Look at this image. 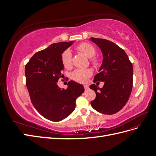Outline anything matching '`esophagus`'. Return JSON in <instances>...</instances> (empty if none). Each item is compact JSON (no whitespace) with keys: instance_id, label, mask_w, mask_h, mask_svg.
<instances>
[{"instance_id":"obj_1","label":"esophagus","mask_w":156,"mask_h":156,"mask_svg":"<svg viewBox=\"0 0 156 156\" xmlns=\"http://www.w3.org/2000/svg\"><path fill=\"white\" fill-rule=\"evenodd\" d=\"M84 90H85V91H87L89 89V87H88V85H87V84H84Z\"/></svg>"}]
</instances>
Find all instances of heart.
I'll return each instance as SVG.
<instances>
[{
	"mask_svg": "<svg viewBox=\"0 0 156 156\" xmlns=\"http://www.w3.org/2000/svg\"><path fill=\"white\" fill-rule=\"evenodd\" d=\"M77 49L82 53L85 55L87 57L90 58V62L93 65L96 66L99 65L98 59L96 57H93L96 53V50L92 44L82 43L77 47ZM72 55L69 51L67 50L64 52L62 55V62L64 67L69 68L70 66L72 64ZM92 74V71L90 68H79L74 70L71 74V76L75 81L79 83H85Z\"/></svg>",
	"mask_w": 156,
	"mask_h": 156,
	"instance_id": "heart-1",
	"label": "heart"
}]
</instances>
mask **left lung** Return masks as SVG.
Returning <instances> with one entry per match:
<instances>
[{"instance_id": "obj_1", "label": "left lung", "mask_w": 156, "mask_h": 156, "mask_svg": "<svg viewBox=\"0 0 156 156\" xmlns=\"http://www.w3.org/2000/svg\"><path fill=\"white\" fill-rule=\"evenodd\" d=\"M100 48L103 62L94 82L103 81L101 88L92 84L90 88L96 94L92 107L99 112L113 115L120 111L128 101L133 87V65L126 52L113 42L91 37Z\"/></svg>"}]
</instances>
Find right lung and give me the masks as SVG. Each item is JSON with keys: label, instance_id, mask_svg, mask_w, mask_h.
Wrapping results in <instances>:
<instances>
[{"label": "right lung", "instance_id": "obj_1", "mask_svg": "<svg viewBox=\"0 0 156 156\" xmlns=\"http://www.w3.org/2000/svg\"><path fill=\"white\" fill-rule=\"evenodd\" d=\"M73 41L59 42L37 52L25 68L26 85L30 100L40 114L51 121L66 119L75 108L76 99L84 92L83 84L69 81L67 89L58 87L57 82L63 75V52Z\"/></svg>", "mask_w": 156, "mask_h": 156}]
</instances>
